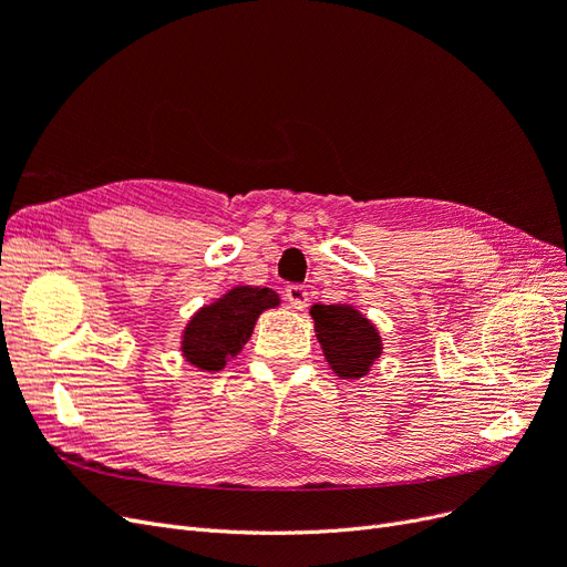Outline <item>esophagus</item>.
Returning a JSON list of instances; mask_svg holds the SVG:
<instances>
[{"label":"esophagus","instance_id":"obj_1","mask_svg":"<svg viewBox=\"0 0 567 567\" xmlns=\"http://www.w3.org/2000/svg\"><path fill=\"white\" fill-rule=\"evenodd\" d=\"M307 296H310V293H307V288L300 286V284L286 286V300L290 302L293 310H305L307 302H310V298H307Z\"/></svg>","mask_w":567,"mask_h":567}]
</instances>
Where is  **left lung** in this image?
<instances>
[{"mask_svg": "<svg viewBox=\"0 0 567 567\" xmlns=\"http://www.w3.org/2000/svg\"><path fill=\"white\" fill-rule=\"evenodd\" d=\"M315 333L326 362L340 379H364L383 354V340L375 326L352 305H312Z\"/></svg>", "mask_w": 567, "mask_h": 567, "instance_id": "1", "label": "left lung"}]
</instances>
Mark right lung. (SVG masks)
Wrapping results in <instances>:
<instances>
[{
	"instance_id": "add662e5",
	"label": "right lung",
	"mask_w": 567,
	"mask_h": 567,
	"mask_svg": "<svg viewBox=\"0 0 567 567\" xmlns=\"http://www.w3.org/2000/svg\"><path fill=\"white\" fill-rule=\"evenodd\" d=\"M279 305L281 300L271 288H229L188 319L182 331V357L198 371H221L250 340L257 317Z\"/></svg>"
}]
</instances>
